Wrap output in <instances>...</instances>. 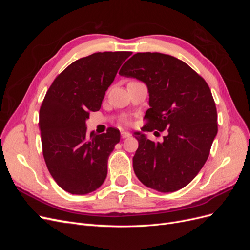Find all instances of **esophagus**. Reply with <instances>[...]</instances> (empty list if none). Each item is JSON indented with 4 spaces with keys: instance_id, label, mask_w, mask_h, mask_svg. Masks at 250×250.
I'll use <instances>...</instances> for the list:
<instances>
[{
    "instance_id": "1",
    "label": "esophagus",
    "mask_w": 250,
    "mask_h": 250,
    "mask_svg": "<svg viewBox=\"0 0 250 250\" xmlns=\"http://www.w3.org/2000/svg\"><path fill=\"white\" fill-rule=\"evenodd\" d=\"M130 135H131V134H130V132L124 131V130L121 131V137H122V139H127V138H129Z\"/></svg>"
}]
</instances>
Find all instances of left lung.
Instances as JSON below:
<instances>
[{
  "mask_svg": "<svg viewBox=\"0 0 250 250\" xmlns=\"http://www.w3.org/2000/svg\"><path fill=\"white\" fill-rule=\"evenodd\" d=\"M119 74L148 87V122L142 130H167L162 143L134 132L139 141L132 158L135 175L158 192L180 190L206 164L218 132L217 109L208 83L186 62L156 52L137 53Z\"/></svg>",
  "mask_w": 250,
  "mask_h": 250,
  "instance_id": "left-lung-1",
  "label": "left lung"
}]
</instances>
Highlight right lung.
Here are the masks:
<instances>
[{
	"label": "right lung",
	"mask_w": 250,
	"mask_h": 250,
	"mask_svg": "<svg viewBox=\"0 0 250 250\" xmlns=\"http://www.w3.org/2000/svg\"><path fill=\"white\" fill-rule=\"evenodd\" d=\"M131 52H99L71 63L53 81L40 110L42 153L57 185L75 195L99 188L120 131L86 133L90 111L101 107L105 92Z\"/></svg>",
	"instance_id": "obj_1"
}]
</instances>
